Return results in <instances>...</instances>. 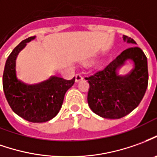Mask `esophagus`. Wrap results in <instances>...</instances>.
I'll list each match as a JSON object with an SVG mask.
<instances>
[{
    "mask_svg": "<svg viewBox=\"0 0 157 157\" xmlns=\"http://www.w3.org/2000/svg\"><path fill=\"white\" fill-rule=\"evenodd\" d=\"M82 79H83V76H82V74L78 73V74H76V75H75V82H80V81H82Z\"/></svg>",
    "mask_w": 157,
    "mask_h": 157,
    "instance_id": "1",
    "label": "esophagus"
}]
</instances>
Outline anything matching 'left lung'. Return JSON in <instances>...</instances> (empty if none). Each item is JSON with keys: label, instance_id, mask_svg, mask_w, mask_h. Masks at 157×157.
<instances>
[{"label": "left lung", "instance_id": "obj_1", "mask_svg": "<svg viewBox=\"0 0 157 157\" xmlns=\"http://www.w3.org/2000/svg\"><path fill=\"white\" fill-rule=\"evenodd\" d=\"M124 41L136 44L133 39L123 36ZM128 59L135 68L126 76L119 73ZM89 83L87 103L90 109L99 117L120 119L135 109L142 100L148 86L147 58L138 47L124 50L101 71L85 77Z\"/></svg>", "mask_w": 157, "mask_h": 157}]
</instances>
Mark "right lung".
Returning a JSON list of instances; mask_svg holds the SVG:
<instances>
[{
  "mask_svg": "<svg viewBox=\"0 0 157 157\" xmlns=\"http://www.w3.org/2000/svg\"><path fill=\"white\" fill-rule=\"evenodd\" d=\"M35 36L21 41L10 53L3 72L2 85L11 109L30 122H46L59 113L64 94L75 83V77L64 80L51 76L48 81L36 85H27L17 76L16 59L18 52Z\"/></svg>",
  "mask_w": 157,
  "mask_h": 157,
  "instance_id": "1",
  "label": "right lung"
}]
</instances>
